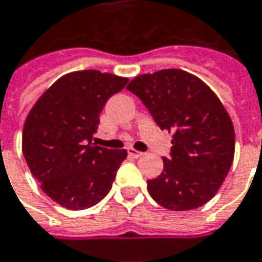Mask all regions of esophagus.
Instances as JSON below:
<instances>
[{
    "label": "esophagus",
    "instance_id": "34e87169",
    "mask_svg": "<svg viewBox=\"0 0 262 262\" xmlns=\"http://www.w3.org/2000/svg\"><path fill=\"white\" fill-rule=\"evenodd\" d=\"M127 154H129V156H130V158H135V159H138V158H140V156H142V152H138V150H135V149H133V147H129V149H127Z\"/></svg>",
    "mask_w": 262,
    "mask_h": 262
}]
</instances>
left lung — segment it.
<instances>
[{
    "instance_id": "8db88e82",
    "label": "left lung",
    "mask_w": 262,
    "mask_h": 262,
    "mask_svg": "<svg viewBox=\"0 0 262 262\" xmlns=\"http://www.w3.org/2000/svg\"><path fill=\"white\" fill-rule=\"evenodd\" d=\"M143 101L162 130L173 132L170 158L147 181L150 196L170 211H189L215 196L235 152V132L218 96L179 69L140 74L126 87Z\"/></svg>"
}]
</instances>
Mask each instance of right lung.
<instances>
[{"label":"right lung","mask_w":262,"mask_h":262,"mask_svg":"<svg viewBox=\"0 0 262 262\" xmlns=\"http://www.w3.org/2000/svg\"><path fill=\"white\" fill-rule=\"evenodd\" d=\"M126 77L97 70L69 73L47 89L30 110L23 130V154L44 193L67 209L99 204L112 189L124 149L92 142L106 101Z\"/></svg>","instance_id":"obj_1"}]
</instances>
